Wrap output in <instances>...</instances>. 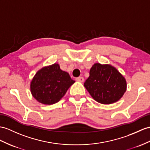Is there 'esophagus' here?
<instances>
[{
    "instance_id": "obj_1",
    "label": "esophagus",
    "mask_w": 150,
    "mask_h": 150,
    "mask_svg": "<svg viewBox=\"0 0 150 150\" xmlns=\"http://www.w3.org/2000/svg\"><path fill=\"white\" fill-rule=\"evenodd\" d=\"M84 78L83 77H78L76 78V81H78V82H81V83H83L84 81Z\"/></svg>"
}]
</instances>
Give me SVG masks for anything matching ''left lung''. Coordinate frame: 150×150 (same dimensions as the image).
<instances>
[{"label":"left lung","mask_w":150,"mask_h":150,"mask_svg":"<svg viewBox=\"0 0 150 150\" xmlns=\"http://www.w3.org/2000/svg\"><path fill=\"white\" fill-rule=\"evenodd\" d=\"M84 86L98 103L111 104L118 101L126 92L125 78L110 64H94Z\"/></svg>","instance_id":"obj_1"}]
</instances>
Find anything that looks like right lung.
<instances>
[{"label": "right lung", "mask_w": 150, "mask_h": 150, "mask_svg": "<svg viewBox=\"0 0 150 150\" xmlns=\"http://www.w3.org/2000/svg\"><path fill=\"white\" fill-rule=\"evenodd\" d=\"M74 82L69 73L55 63L35 73L30 83V92L39 103L52 105L58 103Z\"/></svg>", "instance_id": "right-lung-1"}]
</instances>
